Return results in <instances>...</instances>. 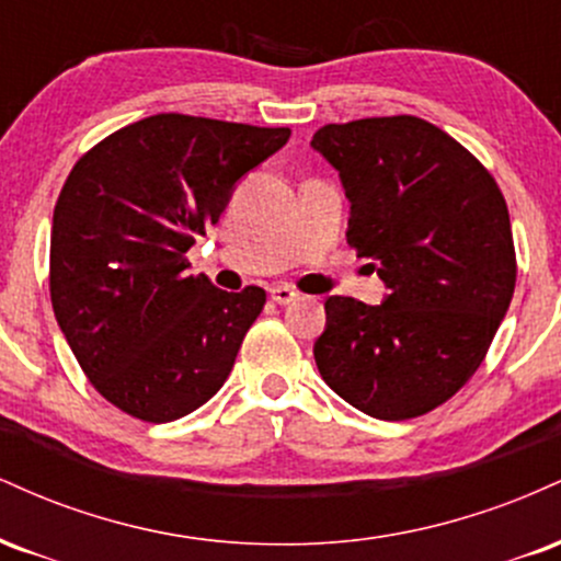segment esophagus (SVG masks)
I'll list each match as a JSON object with an SVG mask.
<instances>
[{
	"label": "esophagus",
	"mask_w": 561,
	"mask_h": 561,
	"mask_svg": "<svg viewBox=\"0 0 561 561\" xmlns=\"http://www.w3.org/2000/svg\"><path fill=\"white\" fill-rule=\"evenodd\" d=\"M295 298H298V293H295L293 287H287V285L272 287V300L279 302V306H287V302H293Z\"/></svg>",
	"instance_id": "esophagus-1"
}]
</instances>
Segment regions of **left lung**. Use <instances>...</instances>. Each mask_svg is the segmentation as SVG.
I'll return each mask as SVG.
<instances>
[{
	"label": "left lung",
	"mask_w": 561,
	"mask_h": 561,
	"mask_svg": "<svg viewBox=\"0 0 561 561\" xmlns=\"http://www.w3.org/2000/svg\"><path fill=\"white\" fill-rule=\"evenodd\" d=\"M311 147L351 203L347 244L388 289L379 306L327 298L321 377L375 420L427 414L478 371L512 302L504 195L459 141L414 115L330 124Z\"/></svg>",
	"instance_id": "left-lung-1"
}]
</instances>
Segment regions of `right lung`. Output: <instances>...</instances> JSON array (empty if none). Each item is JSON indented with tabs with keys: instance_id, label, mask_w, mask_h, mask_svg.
<instances>
[{
	"instance_id": "add662e5",
	"label": "right lung",
	"mask_w": 561,
	"mask_h": 561,
	"mask_svg": "<svg viewBox=\"0 0 561 561\" xmlns=\"http://www.w3.org/2000/svg\"><path fill=\"white\" fill-rule=\"evenodd\" d=\"M289 128L158 113L121 128L70 171L53 216L55 319L92 385L145 422L186 416L227 382L261 287L186 274L237 182Z\"/></svg>"
}]
</instances>
